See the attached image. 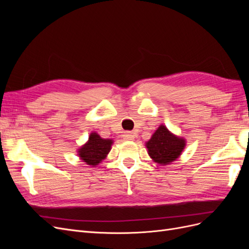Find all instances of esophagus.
Listing matches in <instances>:
<instances>
[{
	"mask_svg": "<svg viewBox=\"0 0 249 249\" xmlns=\"http://www.w3.org/2000/svg\"><path fill=\"white\" fill-rule=\"evenodd\" d=\"M135 139V133L133 132H125L124 134V140L125 141H133Z\"/></svg>",
	"mask_w": 249,
	"mask_h": 249,
	"instance_id": "1",
	"label": "esophagus"
}]
</instances>
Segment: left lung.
Listing matches in <instances>:
<instances>
[{"mask_svg":"<svg viewBox=\"0 0 249 249\" xmlns=\"http://www.w3.org/2000/svg\"><path fill=\"white\" fill-rule=\"evenodd\" d=\"M145 146L148 156L154 162L159 165H167L182 155L186 146V140L177 136L164 124H161L150 139L145 142Z\"/></svg>","mask_w":249,"mask_h":249,"instance_id":"obj_1","label":"left lung"}]
</instances>
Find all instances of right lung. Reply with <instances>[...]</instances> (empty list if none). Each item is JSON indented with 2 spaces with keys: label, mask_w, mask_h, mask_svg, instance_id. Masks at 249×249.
<instances>
[{
  "label": "right lung",
  "mask_w": 249,
  "mask_h": 249,
  "mask_svg": "<svg viewBox=\"0 0 249 249\" xmlns=\"http://www.w3.org/2000/svg\"><path fill=\"white\" fill-rule=\"evenodd\" d=\"M113 144L112 139L102 138L96 132H91L86 143H84L77 153L80 159L87 165L95 167L107 158Z\"/></svg>",
  "instance_id": "obj_1"
}]
</instances>
